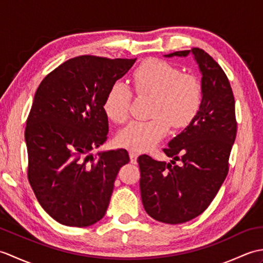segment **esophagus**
<instances>
[{
  "label": "esophagus",
  "instance_id": "esophagus-1",
  "mask_svg": "<svg viewBox=\"0 0 263 263\" xmlns=\"http://www.w3.org/2000/svg\"><path fill=\"white\" fill-rule=\"evenodd\" d=\"M138 157H139V155L137 153H130V160L132 164H137Z\"/></svg>",
  "mask_w": 263,
  "mask_h": 263
}]
</instances>
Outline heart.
Segmentation results:
<instances>
[{"instance_id":"1","label":"heart","mask_w":263,"mask_h":263,"mask_svg":"<svg viewBox=\"0 0 263 263\" xmlns=\"http://www.w3.org/2000/svg\"><path fill=\"white\" fill-rule=\"evenodd\" d=\"M139 95L154 96L149 121H135L117 135V143L133 152L154 149L170 131L171 124L183 128L197 116L202 103V86L195 76L182 73L181 69L166 61L149 59L133 74ZM132 91L126 83H111L104 99V111L110 121L124 123L130 116Z\"/></svg>"}]
</instances>
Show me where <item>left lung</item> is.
Listing matches in <instances>:
<instances>
[{"label":"left lung","mask_w":263,"mask_h":263,"mask_svg":"<svg viewBox=\"0 0 263 263\" xmlns=\"http://www.w3.org/2000/svg\"><path fill=\"white\" fill-rule=\"evenodd\" d=\"M192 54L201 72L202 103L197 116L164 149L171 163L147 155L138 158L141 199L147 214L165 224H182L208 208L228 173L236 138L235 100L225 72L203 49L174 52L166 58ZM181 165H175L176 160Z\"/></svg>","instance_id":"left-lung-1"}]
</instances>
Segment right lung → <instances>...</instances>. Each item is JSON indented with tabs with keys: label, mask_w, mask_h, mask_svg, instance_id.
Here are the masks:
<instances>
[{
	"label": "right lung",
	"mask_w": 263,
	"mask_h": 263,
	"mask_svg": "<svg viewBox=\"0 0 263 263\" xmlns=\"http://www.w3.org/2000/svg\"><path fill=\"white\" fill-rule=\"evenodd\" d=\"M137 59L82 55L39 85L27 119L28 180L39 204L65 226L87 227L105 216L125 149L90 152L106 141L104 99Z\"/></svg>",
	"instance_id": "add662e5"
}]
</instances>
